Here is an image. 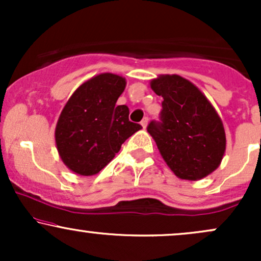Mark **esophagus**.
Masks as SVG:
<instances>
[{
  "mask_svg": "<svg viewBox=\"0 0 261 261\" xmlns=\"http://www.w3.org/2000/svg\"><path fill=\"white\" fill-rule=\"evenodd\" d=\"M148 124V118H143L142 120H141V125H142L143 128H146V126H147Z\"/></svg>",
  "mask_w": 261,
  "mask_h": 261,
  "instance_id": "obj_1",
  "label": "esophagus"
}]
</instances>
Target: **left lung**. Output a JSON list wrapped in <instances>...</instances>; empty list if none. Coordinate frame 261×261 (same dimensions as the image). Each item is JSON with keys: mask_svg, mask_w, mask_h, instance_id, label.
Listing matches in <instances>:
<instances>
[{"mask_svg": "<svg viewBox=\"0 0 261 261\" xmlns=\"http://www.w3.org/2000/svg\"><path fill=\"white\" fill-rule=\"evenodd\" d=\"M163 98L160 120L147 131L174 174L187 180L205 178L220 166L226 151V134L220 116L196 86L178 74L151 81Z\"/></svg>", "mask_w": 261, "mask_h": 261, "instance_id": "obj_1", "label": "left lung"}]
</instances>
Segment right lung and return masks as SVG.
Returning <instances> with one entry per match:
<instances>
[{"label":"right lung","instance_id":"obj_1","mask_svg":"<svg viewBox=\"0 0 261 261\" xmlns=\"http://www.w3.org/2000/svg\"><path fill=\"white\" fill-rule=\"evenodd\" d=\"M125 79L101 73L81 85L71 95L55 130L60 157L80 175L99 173L140 124L128 120V108L115 106Z\"/></svg>","mask_w":261,"mask_h":261}]
</instances>
